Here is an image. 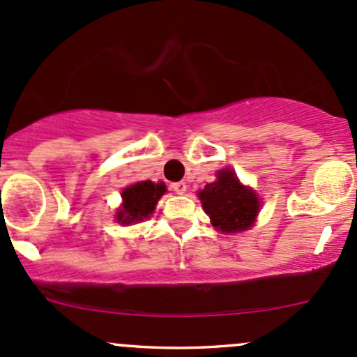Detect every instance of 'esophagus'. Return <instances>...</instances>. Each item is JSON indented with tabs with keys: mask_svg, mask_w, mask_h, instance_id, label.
<instances>
[{
	"mask_svg": "<svg viewBox=\"0 0 357 357\" xmlns=\"http://www.w3.org/2000/svg\"><path fill=\"white\" fill-rule=\"evenodd\" d=\"M170 189L177 194H183L187 190V183L185 182H174L170 185Z\"/></svg>",
	"mask_w": 357,
	"mask_h": 357,
	"instance_id": "obj_1",
	"label": "esophagus"
}]
</instances>
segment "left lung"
Listing matches in <instances>:
<instances>
[{
	"instance_id": "1",
	"label": "left lung",
	"mask_w": 357,
	"mask_h": 357,
	"mask_svg": "<svg viewBox=\"0 0 357 357\" xmlns=\"http://www.w3.org/2000/svg\"><path fill=\"white\" fill-rule=\"evenodd\" d=\"M199 199L213 226L226 233L250 228L260 208L254 190L241 185L233 170L218 172V180L208 183Z\"/></svg>"
}]
</instances>
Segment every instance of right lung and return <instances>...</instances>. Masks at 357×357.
<instances>
[{
  "label": "right lung",
  "mask_w": 357,
  "mask_h": 357,
  "mask_svg": "<svg viewBox=\"0 0 357 357\" xmlns=\"http://www.w3.org/2000/svg\"><path fill=\"white\" fill-rule=\"evenodd\" d=\"M163 183H155L151 180L137 182L122 190V209H119L117 221L122 225L137 223L146 220L155 209L156 202L165 192Z\"/></svg>",
  "instance_id": "right-lung-1"
}]
</instances>
